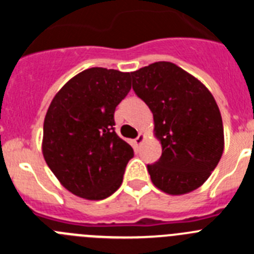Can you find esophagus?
<instances>
[{
    "label": "esophagus",
    "mask_w": 254,
    "mask_h": 254,
    "mask_svg": "<svg viewBox=\"0 0 254 254\" xmlns=\"http://www.w3.org/2000/svg\"><path fill=\"white\" fill-rule=\"evenodd\" d=\"M143 140H145V136H143L142 133H140V134H138V136H137V137L134 138L133 141H134V143H136V145H137V146H138V145H141V143H142Z\"/></svg>",
    "instance_id": "1"
}]
</instances>
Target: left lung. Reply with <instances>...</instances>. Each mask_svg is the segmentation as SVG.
<instances>
[{
  "label": "left lung",
  "mask_w": 254,
  "mask_h": 254,
  "mask_svg": "<svg viewBox=\"0 0 254 254\" xmlns=\"http://www.w3.org/2000/svg\"><path fill=\"white\" fill-rule=\"evenodd\" d=\"M132 89L152 112L163 152L147 164L151 181L169 194L202 186L224 150L223 120L207 87L172 62L134 71Z\"/></svg>",
  "instance_id": "8db88e82"
}]
</instances>
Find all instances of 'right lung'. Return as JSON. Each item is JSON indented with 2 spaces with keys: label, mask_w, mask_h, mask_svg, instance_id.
<instances>
[{
  "label": "right lung",
  "mask_w": 254,
  "mask_h": 254,
  "mask_svg": "<svg viewBox=\"0 0 254 254\" xmlns=\"http://www.w3.org/2000/svg\"><path fill=\"white\" fill-rule=\"evenodd\" d=\"M131 90V73L87 68L52 100L43 127V155L69 192L103 199L122 185L129 143L116 133L114 112Z\"/></svg>",
  "instance_id": "right-lung-1"
}]
</instances>
